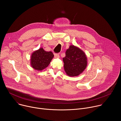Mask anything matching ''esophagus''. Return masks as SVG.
Here are the masks:
<instances>
[{
  "label": "esophagus",
  "instance_id": "34e87169",
  "mask_svg": "<svg viewBox=\"0 0 121 121\" xmlns=\"http://www.w3.org/2000/svg\"><path fill=\"white\" fill-rule=\"evenodd\" d=\"M55 57L56 58H58L59 57V54H54Z\"/></svg>",
  "mask_w": 121,
  "mask_h": 121
}]
</instances>
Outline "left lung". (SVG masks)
Here are the masks:
<instances>
[{
    "instance_id": "8db88e82",
    "label": "left lung",
    "mask_w": 121,
    "mask_h": 121,
    "mask_svg": "<svg viewBox=\"0 0 121 121\" xmlns=\"http://www.w3.org/2000/svg\"><path fill=\"white\" fill-rule=\"evenodd\" d=\"M66 74L69 77H76L82 73L87 66V57L78 47L70 45L63 58Z\"/></svg>"
}]
</instances>
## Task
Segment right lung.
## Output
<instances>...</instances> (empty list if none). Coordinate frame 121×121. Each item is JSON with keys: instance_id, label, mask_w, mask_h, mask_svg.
<instances>
[{"instance_id": "1", "label": "right lung", "mask_w": 121, "mask_h": 121, "mask_svg": "<svg viewBox=\"0 0 121 121\" xmlns=\"http://www.w3.org/2000/svg\"><path fill=\"white\" fill-rule=\"evenodd\" d=\"M54 56L52 52H46L43 48L34 51L30 58V65L35 70L42 71L47 67Z\"/></svg>"}]
</instances>
